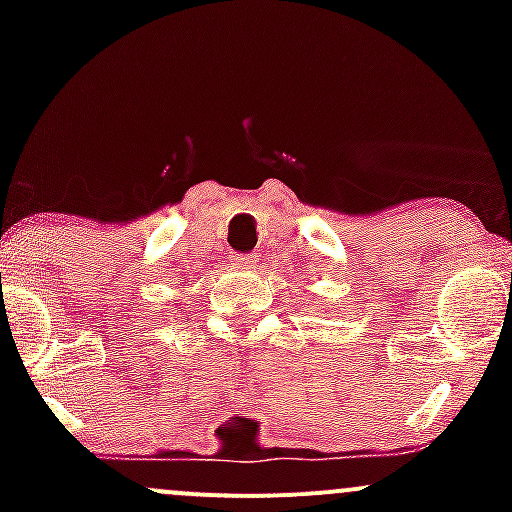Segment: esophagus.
<instances>
[{"label": "esophagus", "mask_w": 512, "mask_h": 512, "mask_svg": "<svg viewBox=\"0 0 512 512\" xmlns=\"http://www.w3.org/2000/svg\"><path fill=\"white\" fill-rule=\"evenodd\" d=\"M232 260L242 267H255L257 262H260V255H255V252H252V255H232Z\"/></svg>", "instance_id": "34e87169"}]
</instances>
